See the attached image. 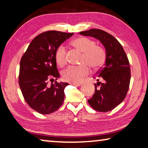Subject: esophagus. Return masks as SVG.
Here are the masks:
<instances>
[{
	"instance_id": "1",
	"label": "esophagus",
	"mask_w": 148,
	"mask_h": 148,
	"mask_svg": "<svg viewBox=\"0 0 148 148\" xmlns=\"http://www.w3.org/2000/svg\"><path fill=\"white\" fill-rule=\"evenodd\" d=\"M72 84L74 86H80L82 84L81 83H72Z\"/></svg>"
}]
</instances>
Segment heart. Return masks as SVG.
I'll return each instance as SVG.
<instances>
[{
  "mask_svg": "<svg viewBox=\"0 0 148 148\" xmlns=\"http://www.w3.org/2000/svg\"><path fill=\"white\" fill-rule=\"evenodd\" d=\"M71 45L83 54L80 61L82 65L68 67L62 72V77L66 82L78 83L89 73L88 65L94 70L102 66L105 62L106 54L102 48L96 46L95 42L85 37L74 39L71 42ZM55 60L60 66H64L66 64V50L63 45L57 48L55 52Z\"/></svg>",
  "mask_w": 148,
  "mask_h": 148,
  "instance_id": "heart-1",
  "label": "heart"
}]
</instances>
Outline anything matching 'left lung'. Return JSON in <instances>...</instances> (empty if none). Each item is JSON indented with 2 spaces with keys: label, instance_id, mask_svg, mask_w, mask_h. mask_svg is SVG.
Instances as JSON below:
<instances>
[{
  "label": "left lung",
  "instance_id": "left-lung-1",
  "mask_svg": "<svg viewBox=\"0 0 148 148\" xmlns=\"http://www.w3.org/2000/svg\"><path fill=\"white\" fill-rule=\"evenodd\" d=\"M80 34L98 40L106 49L104 67L94 77L95 92L88 102L96 111H110L123 102L128 91L131 78L128 58L122 46L109 33L90 29Z\"/></svg>",
  "mask_w": 148,
  "mask_h": 148
}]
</instances>
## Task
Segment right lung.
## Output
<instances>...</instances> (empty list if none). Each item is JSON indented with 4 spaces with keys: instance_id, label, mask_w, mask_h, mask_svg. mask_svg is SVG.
<instances>
[{
    "instance_id": "1",
    "label": "right lung",
    "mask_w": 148,
    "mask_h": 148,
    "mask_svg": "<svg viewBox=\"0 0 148 148\" xmlns=\"http://www.w3.org/2000/svg\"><path fill=\"white\" fill-rule=\"evenodd\" d=\"M74 33L50 30L38 35L31 42L20 62L19 86L26 102L42 114L56 111L64 100L68 83L48 82L59 77L55 60L57 48Z\"/></svg>"
}]
</instances>
